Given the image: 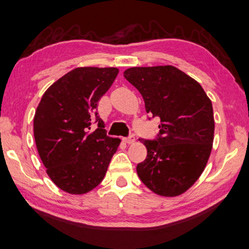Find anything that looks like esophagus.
<instances>
[{
  "instance_id": "esophagus-1",
  "label": "esophagus",
  "mask_w": 249,
  "mask_h": 249,
  "mask_svg": "<svg viewBox=\"0 0 249 249\" xmlns=\"http://www.w3.org/2000/svg\"><path fill=\"white\" fill-rule=\"evenodd\" d=\"M123 141L125 143H128V144H130V143H134V141H135V137L133 135H130L129 137H127V138H123Z\"/></svg>"
}]
</instances>
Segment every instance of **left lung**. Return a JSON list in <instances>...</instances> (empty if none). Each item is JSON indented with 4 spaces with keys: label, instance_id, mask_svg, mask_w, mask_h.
<instances>
[{
    "label": "left lung",
    "instance_id": "8db88e82",
    "mask_svg": "<svg viewBox=\"0 0 249 249\" xmlns=\"http://www.w3.org/2000/svg\"><path fill=\"white\" fill-rule=\"evenodd\" d=\"M124 77L142 96L147 113L160 119L157 138L139 139L148 154L137 165L138 176L159 196H177L201 176L211 155L212 101L199 83L173 66L129 68Z\"/></svg>",
    "mask_w": 249,
    "mask_h": 249
}]
</instances>
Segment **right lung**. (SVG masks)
<instances>
[{
  "label": "right lung",
  "mask_w": 249,
  "mask_h": 249,
  "mask_svg": "<svg viewBox=\"0 0 249 249\" xmlns=\"http://www.w3.org/2000/svg\"><path fill=\"white\" fill-rule=\"evenodd\" d=\"M118 73L116 68H76L48 87L37 106L33 131L38 155L52 181L68 193L98 186L118 150L121 140L107 136L97 112Z\"/></svg>",
  "instance_id": "1"
}]
</instances>
